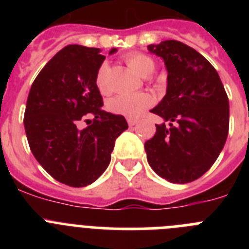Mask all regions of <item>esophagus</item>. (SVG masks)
Listing matches in <instances>:
<instances>
[{
	"label": "esophagus",
	"instance_id": "obj_1",
	"mask_svg": "<svg viewBox=\"0 0 249 249\" xmlns=\"http://www.w3.org/2000/svg\"><path fill=\"white\" fill-rule=\"evenodd\" d=\"M127 122H128V126L129 127L137 124V120H133V118H128V120H127Z\"/></svg>",
	"mask_w": 249,
	"mask_h": 249
}]
</instances>
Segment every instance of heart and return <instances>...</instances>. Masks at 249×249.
<instances>
[{"label":"heart","instance_id":"b5f03b06","mask_svg":"<svg viewBox=\"0 0 249 249\" xmlns=\"http://www.w3.org/2000/svg\"><path fill=\"white\" fill-rule=\"evenodd\" d=\"M126 62L129 67L141 77L151 76L155 72L156 63L152 57L144 53H132L126 57ZM107 74H108V65L103 63L98 68L96 74V86L102 93L108 92V82H107ZM153 103V100L147 93L137 94H118L112 98L108 103V107L113 113L122 114L124 117L137 118L143 113L148 107Z\"/></svg>","mask_w":249,"mask_h":249}]
</instances>
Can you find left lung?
I'll use <instances>...</instances> for the list:
<instances>
[{
	"instance_id": "left-lung-1",
	"label": "left lung",
	"mask_w": 249,
	"mask_h": 249,
	"mask_svg": "<svg viewBox=\"0 0 249 249\" xmlns=\"http://www.w3.org/2000/svg\"><path fill=\"white\" fill-rule=\"evenodd\" d=\"M164 61L167 92L151 109L164 120L144 143L147 160L160 177L188 183L203 176L223 149L230 102L218 73L199 52L179 41L149 45ZM169 124L167 125L166 123Z\"/></svg>"
}]
</instances>
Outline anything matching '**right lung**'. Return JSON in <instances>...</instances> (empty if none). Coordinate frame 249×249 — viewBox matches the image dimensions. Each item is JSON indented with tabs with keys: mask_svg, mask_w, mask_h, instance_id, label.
<instances>
[{
	"mask_svg": "<svg viewBox=\"0 0 249 249\" xmlns=\"http://www.w3.org/2000/svg\"><path fill=\"white\" fill-rule=\"evenodd\" d=\"M105 58L100 48L67 46L41 70L28 93L23 124L31 151L67 186L96 181L108 167L116 138L128 128L123 116L102 109L96 74ZM89 115L94 122L81 129Z\"/></svg>",
	"mask_w": 249,
	"mask_h": 249,
	"instance_id": "add662e5",
	"label": "right lung"
}]
</instances>
